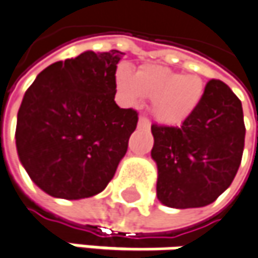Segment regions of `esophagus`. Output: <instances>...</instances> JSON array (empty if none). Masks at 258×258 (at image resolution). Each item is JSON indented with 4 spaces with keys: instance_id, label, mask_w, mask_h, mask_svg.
Returning a JSON list of instances; mask_svg holds the SVG:
<instances>
[{
    "instance_id": "34e87169",
    "label": "esophagus",
    "mask_w": 258,
    "mask_h": 258,
    "mask_svg": "<svg viewBox=\"0 0 258 258\" xmlns=\"http://www.w3.org/2000/svg\"><path fill=\"white\" fill-rule=\"evenodd\" d=\"M149 127H150L149 119H147V118H144V116H140V118H139V128L149 130Z\"/></svg>"
}]
</instances>
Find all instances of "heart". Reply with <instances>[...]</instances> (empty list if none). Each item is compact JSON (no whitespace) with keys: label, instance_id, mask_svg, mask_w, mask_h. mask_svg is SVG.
I'll return each mask as SVG.
<instances>
[{"label":"heart","instance_id":"heart-1","mask_svg":"<svg viewBox=\"0 0 258 258\" xmlns=\"http://www.w3.org/2000/svg\"><path fill=\"white\" fill-rule=\"evenodd\" d=\"M121 100L134 106L152 98L150 112L165 125H178L197 111L203 102L206 84L197 74H182L159 64H144L137 73L127 64L115 71Z\"/></svg>","mask_w":258,"mask_h":258}]
</instances>
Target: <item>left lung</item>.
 I'll return each mask as SVG.
<instances>
[{
    "label": "left lung",
    "instance_id": "obj_1",
    "mask_svg": "<svg viewBox=\"0 0 258 258\" xmlns=\"http://www.w3.org/2000/svg\"><path fill=\"white\" fill-rule=\"evenodd\" d=\"M156 194L175 209L213 203L238 172L245 139L241 100L220 80L206 84L203 102L181 127L152 125Z\"/></svg>",
    "mask_w": 258,
    "mask_h": 258
}]
</instances>
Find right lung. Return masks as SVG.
Listing matches in <instances>:
<instances>
[{"instance_id":"1","label":"right lung","mask_w":258,"mask_h":258,"mask_svg":"<svg viewBox=\"0 0 258 258\" xmlns=\"http://www.w3.org/2000/svg\"><path fill=\"white\" fill-rule=\"evenodd\" d=\"M122 55L86 51L53 62L26 90L16 147L30 179L46 194L87 199L114 178L139 121L134 109L114 100Z\"/></svg>"}]
</instances>
